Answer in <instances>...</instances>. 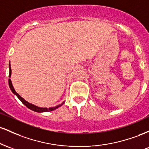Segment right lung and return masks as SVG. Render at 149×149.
Listing matches in <instances>:
<instances>
[{"mask_svg": "<svg viewBox=\"0 0 149 149\" xmlns=\"http://www.w3.org/2000/svg\"><path fill=\"white\" fill-rule=\"evenodd\" d=\"M9 68H10L9 77H10V76H11V67H10V64H9ZM8 83H9V86H10V90H12V92H13V93H14L15 95H16V96L19 99V100L21 101V102H22V103H23L24 104V105L26 106V107H28L29 109H31V110L33 111H36V112H40H40H47V111H51L54 110V109H57V108H59V107H61V106L62 105V104H63V103H64V102H63V103L61 104H60V105H58V106H57V107H51V108H49V109H47V108H40V107H36V106L33 105V104H30V103H29V102H27L26 101H25L24 100V99L22 98V97L21 96H20V95H19L18 93H17L16 91H15V90L14 88H13V84H12L11 80H10V79L8 80Z\"/></svg>", "mask_w": 149, "mask_h": 149, "instance_id": "obj_1", "label": "right lung"}]
</instances>
